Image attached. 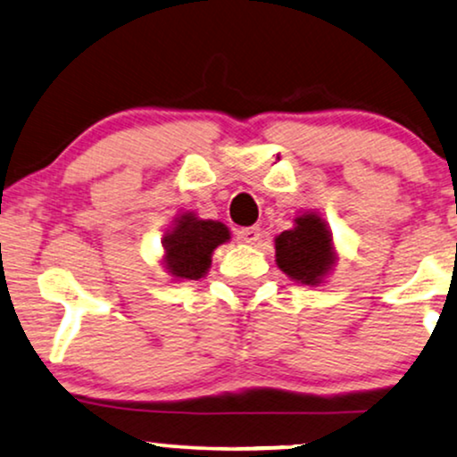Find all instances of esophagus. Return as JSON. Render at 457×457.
<instances>
[{
	"label": "esophagus",
	"instance_id": "34e87169",
	"mask_svg": "<svg viewBox=\"0 0 457 457\" xmlns=\"http://www.w3.org/2000/svg\"><path fill=\"white\" fill-rule=\"evenodd\" d=\"M259 238H262V229L259 228H242L236 232V240L242 242V245H257Z\"/></svg>",
	"mask_w": 457,
	"mask_h": 457
}]
</instances>
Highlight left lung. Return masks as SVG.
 Returning a JSON list of instances; mask_svg holds the SVG:
<instances>
[{
  "label": "left lung",
  "instance_id": "8db88e82",
  "mask_svg": "<svg viewBox=\"0 0 457 457\" xmlns=\"http://www.w3.org/2000/svg\"><path fill=\"white\" fill-rule=\"evenodd\" d=\"M274 248L276 265L299 285L320 287L339 262L331 229L316 211L299 212L293 228L276 236Z\"/></svg>",
  "mask_w": 457,
  "mask_h": 457
}]
</instances>
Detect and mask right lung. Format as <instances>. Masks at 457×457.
<instances>
[{"label":"right lung","instance_id":"add662e5","mask_svg":"<svg viewBox=\"0 0 457 457\" xmlns=\"http://www.w3.org/2000/svg\"><path fill=\"white\" fill-rule=\"evenodd\" d=\"M229 238L232 236L225 223L200 219L195 212L186 211L175 217L162 238L164 253L160 263L172 280H200L209 274L215 248Z\"/></svg>","mask_w":457,"mask_h":457}]
</instances>
